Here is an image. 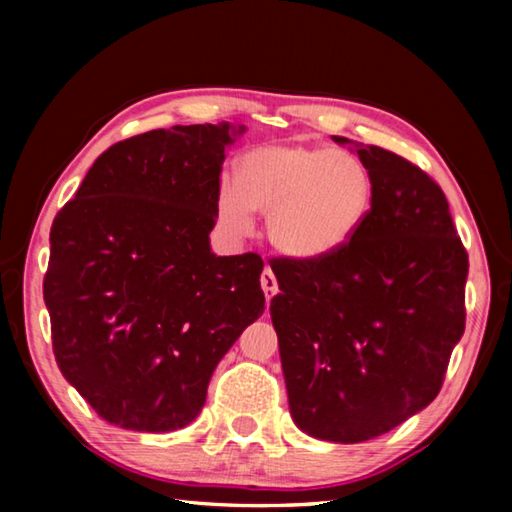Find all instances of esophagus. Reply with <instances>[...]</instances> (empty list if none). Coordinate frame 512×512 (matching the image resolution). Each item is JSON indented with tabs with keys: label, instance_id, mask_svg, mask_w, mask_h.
<instances>
[{
	"label": "esophagus",
	"instance_id": "obj_1",
	"mask_svg": "<svg viewBox=\"0 0 512 512\" xmlns=\"http://www.w3.org/2000/svg\"><path fill=\"white\" fill-rule=\"evenodd\" d=\"M262 289H264L266 302H271V298L277 293V277L271 271V266H266L264 273H262Z\"/></svg>",
	"mask_w": 512,
	"mask_h": 512
}]
</instances>
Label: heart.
<instances>
[{
	"instance_id": "heart-1",
	"label": "heart",
	"mask_w": 512,
	"mask_h": 512,
	"mask_svg": "<svg viewBox=\"0 0 512 512\" xmlns=\"http://www.w3.org/2000/svg\"><path fill=\"white\" fill-rule=\"evenodd\" d=\"M375 196L372 173L357 155L329 146L266 144L237 162L235 185L216 194V219L232 235L253 230V210L266 212V232L282 255L300 262L332 257L350 244Z\"/></svg>"
}]
</instances>
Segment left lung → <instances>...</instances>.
Wrapping results in <instances>:
<instances>
[{
	"label": "left lung",
	"mask_w": 512,
	"mask_h": 512,
	"mask_svg": "<svg viewBox=\"0 0 512 512\" xmlns=\"http://www.w3.org/2000/svg\"><path fill=\"white\" fill-rule=\"evenodd\" d=\"M357 155L375 196L350 244L316 262H271L291 418L345 445L388 433L436 400L465 332L470 268L436 180L381 146H357Z\"/></svg>",
	"instance_id": "left-lung-1"
}]
</instances>
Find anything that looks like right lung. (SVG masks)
Wrapping results in <instances>:
<instances>
[{
  "label": "right lung",
  "mask_w": 512,
  "mask_h": 512,
  "mask_svg": "<svg viewBox=\"0 0 512 512\" xmlns=\"http://www.w3.org/2000/svg\"><path fill=\"white\" fill-rule=\"evenodd\" d=\"M230 124L149 131L103 151L51 225L45 305L63 377L99 418L176 431L264 314L257 253L216 257Z\"/></svg>",
  "instance_id": "right-lung-1"
}]
</instances>
